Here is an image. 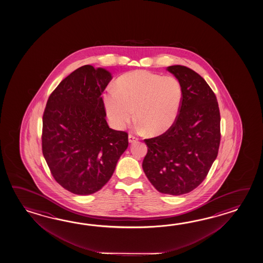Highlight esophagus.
<instances>
[{
  "mask_svg": "<svg viewBox=\"0 0 263 263\" xmlns=\"http://www.w3.org/2000/svg\"><path fill=\"white\" fill-rule=\"evenodd\" d=\"M136 141H138V138H137V137H135V136H134L133 134H129V143H130V144H133V143H135Z\"/></svg>",
  "mask_w": 263,
  "mask_h": 263,
  "instance_id": "obj_1",
  "label": "esophagus"
}]
</instances>
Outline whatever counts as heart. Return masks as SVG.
Wrapping results in <instances>:
<instances>
[{"instance_id": "b5f03b06", "label": "heart", "mask_w": 263, "mask_h": 263, "mask_svg": "<svg viewBox=\"0 0 263 263\" xmlns=\"http://www.w3.org/2000/svg\"><path fill=\"white\" fill-rule=\"evenodd\" d=\"M182 90L173 77H162L147 70H134L118 79L116 88L103 94L107 116L117 129H123L136 118L151 135L170 129L178 118Z\"/></svg>"}]
</instances>
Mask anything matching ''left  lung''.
<instances>
[{"label": "left lung", "mask_w": 263, "mask_h": 263, "mask_svg": "<svg viewBox=\"0 0 263 263\" xmlns=\"http://www.w3.org/2000/svg\"><path fill=\"white\" fill-rule=\"evenodd\" d=\"M167 70L182 90L179 114L166 133L145 139L147 153L143 170L162 194L180 196L196 189L207 177L218 154V102L206 81L184 66Z\"/></svg>", "instance_id": "obj_1"}]
</instances>
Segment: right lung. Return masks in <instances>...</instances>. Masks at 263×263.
<instances>
[{
	"label": "right lung",
	"mask_w": 263,
	"mask_h": 263,
	"mask_svg": "<svg viewBox=\"0 0 263 263\" xmlns=\"http://www.w3.org/2000/svg\"><path fill=\"white\" fill-rule=\"evenodd\" d=\"M112 80L102 67H79L47 101L42 152L51 175L66 190L87 196L111 179L127 149L128 134L109 128L101 94Z\"/></svg>",
	"instance_id": "obj_1"
}]
</instances>
